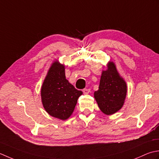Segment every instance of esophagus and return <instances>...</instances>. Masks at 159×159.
Wrapping results in <instances>:
<instances>
[{"instance_id": "esophagus-1", "label": "esophagus", "mask_w": 159, "mask_h": 159, "mask_svg": "<svg viewBox=\"0 0 159 159\" xmlns=\"http://www.w3.org/2000/svg\"><path fill=\"white\" fill-rule=\"evenodd\" d=\"M90 91V90L89 89H83V93L84 94H89Z\"/></svg>"}]
</instances>
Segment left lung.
I'll use <instances>...</instances> for the list:
<instances>
[{"instance_id":"8db88e82","label":"left lung","mask_w":159,"mask_h":159,"mask_svg":"<svg viewBox=\"0 0 159 159\" xmlns=\"http://www.w3.org/2000/svg\"><path fill=\"white\" fill-rule=\"evenodd\" d=\"M127 93L125 81L121 78L113 62L103 70L100 80L99 90L94 97L101 111L106 115H112L121 108Z\"/></svg>"}]
</instances>
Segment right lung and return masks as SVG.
Segmentation results:
<instances>
[{
    "instance_id": "obj_1",
    "label": "right lung",
    "mask_w": 159,
    "mask_h": 159,
    "mask_svg": "<svg viewBox=\"0 0 159 159\" xmlns=\"http://www.w3.org/2000/svg\"><path fill=\"white\" fill-rule=\"evenodd\" d=\"M82 94L66 79L64 66L57 61L53 62L41 89L42 102L48 114L61 120L67 119Z\"/></svg>"
}]
</instances>
